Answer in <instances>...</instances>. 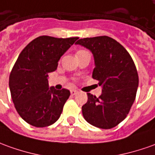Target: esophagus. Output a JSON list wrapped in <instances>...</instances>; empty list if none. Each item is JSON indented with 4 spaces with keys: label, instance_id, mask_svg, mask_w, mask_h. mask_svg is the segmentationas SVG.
<instances>
[{
    "label": "esophagus",
    "instance_id": "obj_1",
    "mask_svg": "<svg viewBox=\"0 0 155 155\" xmlns=\"http://www.w3.org/2000/svg\"><path fill=\"white\" fill-rule=\"evenodd\" d=\"M77 92H78V91H76V90H71V91H70V93H71V95H73V96H74V95H75V94H76Z\"/></svg>",
    "mask_w": 155,
    "mask_h": 155
}]
</instances>
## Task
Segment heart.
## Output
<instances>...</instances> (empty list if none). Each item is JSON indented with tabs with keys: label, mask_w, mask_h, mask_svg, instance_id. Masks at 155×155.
I'll list each match as a JSON object with an SVG mask.
<instances>
[{
	"label": "heart",
	"mask_w": 155,
	"mask_h": 155,
	"mask_svg": "<svg viewBox=\"0 0 155 155\" xmlns=\"http://www.w3.org/2000/svg\"><path fill=\"white\" fill-rule=\"evenodd\" d=\"M85 52H86V51H85V50H81V51L78 52L77 54H82V53H85Z\"/></svg>",
	"instance_id": "1"
}]
</instances>
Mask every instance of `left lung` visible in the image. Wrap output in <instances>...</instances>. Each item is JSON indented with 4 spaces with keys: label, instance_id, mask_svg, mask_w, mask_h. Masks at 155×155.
I'll list each match as a JSON object with an SVG mask.
<instances>
[{
    "label": "left lung",
    "instance_id": "left-lung-1",
    "mask_svg": "<svg viewBox=\"0 0 155 155\" xmlns=\"http://www.w3.org/2000/svg\"><path fill=\"white\" fill-rule=\"evenodd\" d=\"M75 44L92 53V78L102 88L99 97L87 93L83 117L96 127L112 128L126 118L136 97L138 75L134 60L125 48L110 37L81 38Z\"/></svg>",
    "mask_w": 155,
    "mask_h": 155
}]
</instances>
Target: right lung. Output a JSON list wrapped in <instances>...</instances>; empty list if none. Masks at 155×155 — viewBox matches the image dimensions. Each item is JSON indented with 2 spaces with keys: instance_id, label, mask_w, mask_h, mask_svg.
Instances as JSON below:
<instances>
[{
  "instance_id": "obj_1",
  "label": "right lung",
  "mask_w": 155,
  "mask_h": 155,
  "mask_svg": "<svg viewBox=\"0 0 155 155\" xmlns=\"http://www.w3.org/2000/svg\"><path fill=\"white\" fill-rule=\"evenodd\" d=\"M78 38L40 36L21 52L9 77V87L16 110L32 126L44 127L54 123L70 97L69 90L48 86V74Z\"/></svg>"
}]
</instances>
